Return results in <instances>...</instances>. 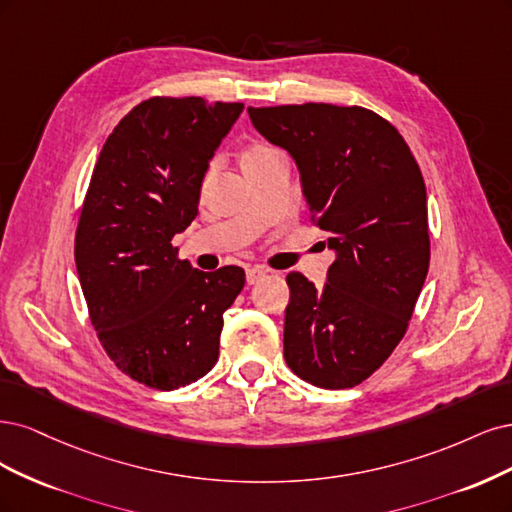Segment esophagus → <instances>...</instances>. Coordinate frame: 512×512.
I'll return each instance as SVG.
<instances>
[{"mask_svg":"<svg viewBox=\"0 0 512 512\" xmlns=\"http://www.w3.org/2000/svg\"><path fill=\"white\" fill-rule=\"evenodd\" d=\"M266 276H268V270H266V268H259V266L249 268V270H246V283L255 285V283H259V280L266 278Z\"/></svg>","mask_w":512,"mask_h":512,"instance_id":"esophagus-1","label":"esophagus"}]
</instances>
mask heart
<instances>
[{
  "label": "heart",
  "instance_id": "b5f03b06",
  "mask_svg": "<svg viewBox=\"0 0 512 512\" xmlns=\"http://www.w3.org/2000/svg\"><path fill=\"white\" fill-rule=\"evenodd\" d=\"M274 153H278L276 148H272L266 142H251L249 146L244 148V153H242V166H249V163L261 161V159H266V157H270Z\"/></svg>",
  "mask_w": 512,
  "mask_h": 512
}]
</instances>
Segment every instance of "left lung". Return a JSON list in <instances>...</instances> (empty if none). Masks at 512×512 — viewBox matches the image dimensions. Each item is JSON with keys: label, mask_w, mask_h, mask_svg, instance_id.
Wrapping results in <instances>:
<instances>
[{"label": "left lung", "mask_w": 512, "mask_h": 512, "mask_svg": "<svg viewBox=\"0 0 512 512\" xmlns=\"http://www.w3.org/2000/svg\"><path fill=\"white\" fill-rule=\"evenodd\" d=\"M300 170L312 223L336 259L327 283L287 274L285 361L302 381L349 389L404 338L430 268L427 195L408 144L361 106L249 108Z\"/></svg>", "instance_id": "1"}]
</instances>
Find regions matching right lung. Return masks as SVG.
<instances>
[{
    "mask_svg": "<svg viewBox=\"0 0 512 512\" xmlns=\"http://www.w3.org/2000/svg\"><path fill=\"white\" fill-rule=\"evenodd\" d=\"M244 104L151 97L112 129L93 168L74 257L104 351L134 381L172 391L219 359L244 270H195L172 238L197 217L202 180Z\"/></svg>",
    "mask_w": 512,
    "mask_h": 512,
    "instance_id": "right-lung-1",
    "label": "right lung"
}]
</instances>
